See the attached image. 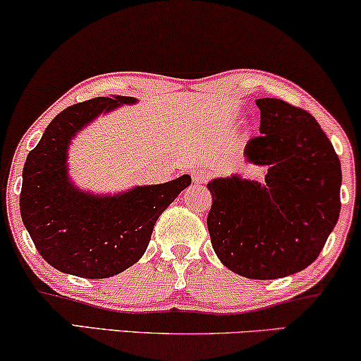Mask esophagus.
I'll return each mask as SVG.
<instances>
[{"mask_svg":"<svg viewBox=\"0 0 361 361\" xmlns=\"http://www.w3.org/2000/svg\"><path fill=\"white\" fill-rule=\"evenodd\" d=\"M209 179H210L209 171L200 169V167H197V169L192 171V180H194V184H205Z\"/></svg>","mask_w":361,"mask_h":361,"instance_id":"1","label":"esophagus"}]
</instances>
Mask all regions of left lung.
Segmentation results:
<instances>
[{
    "label": "left lung",
    "mask_w": 361,
    "mask_h": 361,
    "mask_svg": "<svg viewBox=\"0 0 361 361\" xmlns=\"http://www.w3.org/2000/svg\"><path fill=\"white\" fill-rule=\"evenodd\" d=\"M259 133L245 146L264 179H212L207 226L216 256L248 279H278L312 264L340 215L342 167L315 118L279 98L256 100Z\"/></svg>",
    "instance_id": "left-lung-1"
}]
</instances>
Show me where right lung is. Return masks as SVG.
<instances>
[{
	"mask_svg": "<svg viewBox=\"0 0 361 361\" xmlns=\"http://www.w3.org/2000/svg\"><path fill=\"white\" fill-rule=\"evenodd\" d=\"M133 97H98L54 118L23 169L19 210L39 255L52 268L87 279L120 274L145 255L159 215L190 185V176L118 194L78 189L68 176L72 140Z\"/></svg>",
	"mask_w": 361,
	"mask_h": 361,
	"instance_id": "1",
	"label": "right lung"
}]
</instances>
